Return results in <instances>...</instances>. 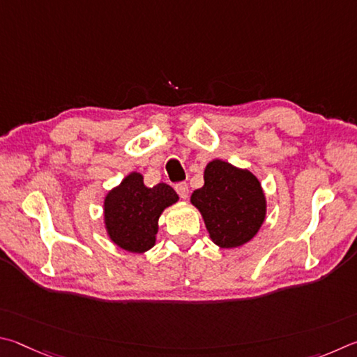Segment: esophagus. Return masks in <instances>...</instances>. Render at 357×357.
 <instances>
[{
  "mask_svg": "<svg viewBox=\"0 0 357 357\" xmlns=\"http://www.w3.org/2000/svg\"><path fill=\"white\" fill-rule=\"evenodd\" d=\"M175 191H177V195L182 199H188V196H190L188 183H185V182H180L175 185Z\"/></svg>",
  "mask_w": 357,
  "mask_h": 357,
  "instance_id": "esophagus-1",
  "label": "esophagus"
}]
</instances>
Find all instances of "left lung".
Segmentation results:
<instances>
[{
    "label": "left lung",
    "instance_id": "8db88e82",
    "mask_svg": "<svg viewBox=\"0 0 357 357\" xmlns=\"http://www.w3.org/2000/svg\"><path fill=\"white\" fill-rule=\"evenodd\" d=\"M205 183L191 196L204 216L210 238L220 248H236L259 232L266 202L260 182L249 171L215 160L205 167Z\"/></svg>",
    "mask_w": 357,
    "mask_h": 357
}]
</instances>
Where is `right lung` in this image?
<instances>
[{"label": "right lung", "mask_w": 357, "mask_h": 357, "mask_svg": "<svg viewBox=\"0 0 357 357\" xmlns=\"http://www.w3.org/2000/svg\"><path fill=\"white\" fill-rule=\"evenodd\" d=\"M178 201L166 183L147 188L133 172L105 199V222L109 238L130 252H146L155 245L161 211Z\"/></svg>", "instance_id": "obj_1"}]
</instances>
